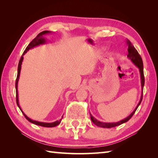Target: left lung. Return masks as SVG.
<instances>
[{
    "mask_svg": "<svg viewBox=\"0 0 158 158\" xmlns=\"http://www.w3.org/2000/svg\"><path fill=\"white\" fill-rule=\"evenodd\" d=\"M127 45L128 46V48H127V52H128V54H127V58H128L132 62L133 64L136 66V67H138V69H139V72H140V83H141V88H142V92H141V96H140V101L138 103V105L136 106V108L135 110L131 113L130 115L126 117L125 119H123L122 120H120L117 122H114V123H106V122H100V121L97 120L96 118H94L91 114H90V117H91V120L92 122L96 125L97 126L101 127H105V128H110V127H113L117 126H119L121 124H122L123 123L127 122L131 117L133 116L134 114H135V111L136 110L137 108H138L139 106L140 105V102L142 101L143 99V87L144 84H145V77H144V73H143V60L141 57L139 55V53L137 52V50L135 49V47L132 45V43L127 40Z\"/></svg>",
    "mask_w": 158,
    "mask_h": 158,
    "instance_id": "1",
    "label": "left lung"
}]
</instances>
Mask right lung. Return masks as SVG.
<instances>
[{"label": "right lung", "mask_w": 158, "mask_h": 158, "mask_svg": "<svg viewBox=\"0 0 158 158\" xmlns=\"http://www.w3.org/2000/svg\"><path fill=\"white\" fill-rule=\"evenodd\" d=\"M51 31H43L41 32H40L39 34L36 36V37L34 39L32 40V41L29 43V45L27 46V48H26L25 51L23 52V54L21 57V58L19 60V62L18 64V75H17V79H16V81H15V89H16V102H17V105H18V107L19 108V109L21 110V111L22 112L23 115H24V117L26 118L28 121H29L30 122H31L32 123L35 124V125H38L40 126H43V127H55L57 126L58 125V124L60 123L61 122V120L62 119H60V120H57L54 122H52V123H45V122H38V121H35V120H32L31 118H29V117L26 115V114L23 112V110H22L21 107H20L19 105V100H18V81H19V75H20V71H21V67H22V64L23 62V55H25V53L27 52L29 49H32L35 48L36 46H39L40 45H43V44H45L46 43L47 40L45 39V38L44 37V36L47 34H49V33H51Z\"/></svg>", "instance_id": "add662e5"}]
</instances>
